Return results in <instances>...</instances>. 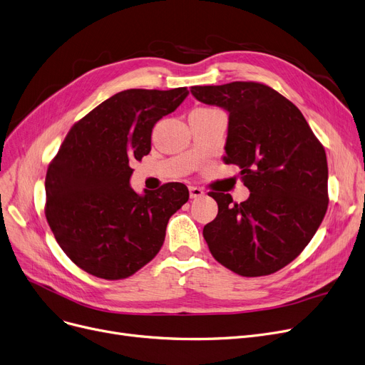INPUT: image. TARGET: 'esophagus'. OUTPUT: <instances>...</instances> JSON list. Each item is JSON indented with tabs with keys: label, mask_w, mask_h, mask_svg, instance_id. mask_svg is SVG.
<instances>
[{
	"label": "esophagus",
	"mask_w": 365,
	"mask_h": 365,
	"mask_svg": "<svg viewBox=\"0 0 365 365\" xmlns=\"http://www.w3.org/2000/svg\"><path fill=\"white\" fill-rule=\"evenodd\" d=\"M204 195V191L198 186H189V197L191 198H200Z\"/></svg>",
	"instance_id": "1"
}]
</instances>
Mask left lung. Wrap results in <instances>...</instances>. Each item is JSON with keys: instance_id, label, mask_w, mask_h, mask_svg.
<instances>
[{"instance_id": "1", "label": "left lung", "mask_w": 365, "mask_h": 365, "mask_svg": "<svg viewBox=\"0 0 365 365\" xmlns=\"http://www.w3.org/2000/svg\"><path fill=\"white\" fill-rule=\"evenodd\" d=\"M194 97L230 113L225 164L240 167L250 195L209 192L217 216L202 230L213 258L245 277L279 272L318 231L328 209L325 149L303 113L258 82L192 86Z\"/></svg>"}]
</instances>
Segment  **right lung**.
<instances>
[{
	"label": "right lung",
	"instance_id": "add662e5",
	"mask_svg": "<svg viewBox=\"0 0 365 365\" xmlns=\"http://www.w3.org/2000/svg\"><path fill=\"white\" fill-rule=\"evenodd\" d=\"M186 88L126 89L76 122L46 174V219L66 255L86 273L119 280L160 252L168 219L189 198L171 182L138 195L131 163L150 152L155 123L187 97Z\"/></svg>",
	"mask_w": 365,
	"mask_h": 365
}]
</instances>
